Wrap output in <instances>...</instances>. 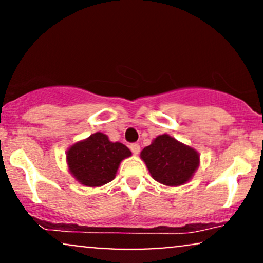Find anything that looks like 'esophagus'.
Instances as JSON below:
<instances>
[{
  "label": "esophagus",
  "instance_id": "1",
  "mask_svg": "<svg viewBox=\"0 0 263 263\" xmlns=\"http://www.w3.org/2000/svg\"><path fill=\"white\" fill-rule=\"evenodd\" d=\"M129 148H131L134 155H138V153H140L141 147H140V144H138V143H132L131 146H129Z\"/></svg>",
  "mask_w": 263,
  "mask_h": 263
}]
</instances>
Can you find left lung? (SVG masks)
Here are the masks:
<instances>
[{
	"mask_svg": "<svg viewBox=\"0 0 263 263\" xmlns=\"http://www.w3.org/2000/svg\"><path fill=\"white\" fill-rule=\"evenodd\" d=\"M151 176L164 185H180L192 178L199 165V155L168 135L158 136L141 152Z\"/></svg>",
	"mask_w": 263,
	"mask_h": 263,
	"instance_id": "1",
	"label": "left lung"
}]
</instances>
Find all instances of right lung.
Listing matches in <instances>:
<instances>
[{
    "instance_id": "obj_1",
    "label": "right lung",
    "mask_w": 263,
    "mask_h": 263,
    "mask_svg": "<svg viewBox=\"0 0 263 263\" xmlns=\"http://www.w3.org/2000/svg\"><path fill=\"white\" fill-rule=\"evenodd\" d=\"M131 156L125 144L110 142L107 136L98 132L71 146L68 151L69 171L81 184L100 186L114 179L123 158Z\"/></svg>"
}]
</instances>
